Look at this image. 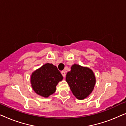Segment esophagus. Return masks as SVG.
Wrapping results in <instances>:
<instances>
[{
	"instance_id": "obj_1",
	"label": "esophagus",
	"mask_w": 126,
	"mask_h": 126,
	"mask_svg": "<svg viewBox=\"0 0 126 126\" xmlns=\"http://www.w3.org/2000/svg\"><path fill=\"white\" fill-rule=\"evenodd\" d=\"M61 74H62V75H63V77H65V75H66V73H65V72L64 71V70H63V71L61 72Z\"/></svg>"
}]
</instances>
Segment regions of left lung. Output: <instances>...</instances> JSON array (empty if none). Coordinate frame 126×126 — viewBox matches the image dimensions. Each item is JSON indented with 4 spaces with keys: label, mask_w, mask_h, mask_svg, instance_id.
Returning a JSON list of instances; mask_svg holds the SVG:
<instances>
[{
    "label": "left lung",
    "mask_w": 126,
    "mask_h": 126,
    "mask_svg": "<svg viewBox=\"0 0 126 126\" xmlns=\"http://www.w3.org/2000/svg\"><path fill=\"white\" fill-rule=\"evenodd\" d=\"M66 81L73 95L77 99L87 97L94 90L96 79L91 69L74 64L66 74Z\"/></svg>",
    "instance_id": "obj_1"
}]
</instances>
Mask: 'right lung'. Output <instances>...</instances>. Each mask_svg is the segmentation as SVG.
Listing matches in <instances>:
<instances>
[{"mask_svg": "<svg viewBox=\"0 0 126 126\" xmlns=\"http://www.w3.org/2000/svg\"><path fill=\"white\" fill-rule=\"evenodd\" d=\"M63 79L57 68L52 63H47L32 72L30 81L36 94L48 97L56 92L57 85Z\"/></svg>", "mask_w": 126, "mask_h": 126, "instance_id": "right-lung-1", "label": "right lung"}]
</instances>
